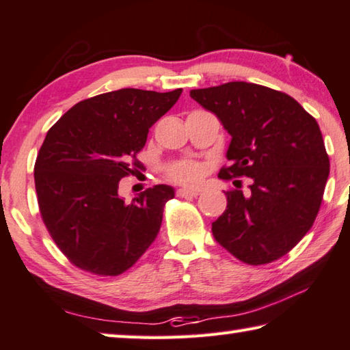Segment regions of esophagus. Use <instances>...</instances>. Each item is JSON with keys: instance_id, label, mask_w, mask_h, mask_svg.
<instances>
[{"instance_id": "1", "label": "esophagus", "mask_w": 350, "mask_h": 350, "mask_svg": "<svg viewBox=\"0 0 350 350\" xmlns=\"http://www.w3.org/2000/svg\"><path fill=\"white\" fill-rule=\"evenodd\" d=\"M176 194L179 198H196L198 194H199V191L198 189H189V188H179L176 191Z\"/></svg>"}]
</instances>
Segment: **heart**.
<instances>
[{
  "label": "heart",
  "mask_w": 350,
  "mask_h": 350,
  "mask_svg": "<svg viewBox=\"0 0 350 350\" xmlns=\"http://www.w3.org/2000/svg\"><path fill=\"white\" fill-rule=\"evenodd\" d=\"M205 173L206 165L199 161H191V159H183L167 167L168 179L182 185H198L202 182Z\"/></svg>",
  "instance_id": "obj_1"
}]
</instances>
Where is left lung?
I'll use <instances>...</instances> for the list:
<instances>
[{
  "instance_id": "left-lung-1",
  "label": "left lung",
  "mask_w": 350,
  "mask_h": 350,
  "mask_svg": "<svg viewBox=\"0 0 350 350\" xmlns=\"http://www.w3.org/2000/svg\"><path fill=\"white\" fill-rule=\"evenodd\" d=\"M189 97L232 135L230 165L219 177L252 179L248 193L225 191L227 208L211 224L213 236L248 265L282 258L312 228L323 202L330 163L317 120L287 94L254 83L230 81Z\"/></svg>"
}]
</instances>
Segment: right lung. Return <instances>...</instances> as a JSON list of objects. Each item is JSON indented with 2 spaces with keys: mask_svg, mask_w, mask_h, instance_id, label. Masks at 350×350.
I'll list each match as a JSON object with an SVG mask.
<instances>
[{
  "mask_svg": "<svg viewBox=\"0 0 350 350\" xmlns=\"http://www.w3.org/2000/svg\"><path fill=\"white\" fill-rule=\"evenodd\" d=\"M180 94L133 88L100 94L74 105L47 131L33 167L40 215L75 267L118 276L156 239L174 189L154 185L125 202L118 182L140 168L148 131Z\"/></svg>",
  "mask_w": 350,
  "mask_h": 350,
  "instance_id": "obj_1",
  "label": "right lung"
}]
</instances>
